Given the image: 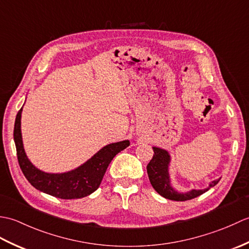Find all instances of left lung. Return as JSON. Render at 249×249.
Segmentation results:
<instances>
[{
	"label": "left lung",
	"instance_id": "8db88e82",
	"mask_svg": "<svg viewBox=\"0 0 249 249\" xmlns=\"http://www.w3.org/2000/svg\"><path fill=\"white\" fill-rule=\"evenodd\" d=\"M153 151H154V155H153V158L150 160L149 165L146 166L147 176H149L153 188L160 196H162L163 198L174 201H186L199 197L200 195H202L206 190H209V188L199 190L193 189L192 192L186 194L176 192L170 185V178H169L168 172L170 155H169L167 151L160 149V147H153ZM218 182L219 179H215L212 183H210V187L215 186Z\"/></svg>",
	"mask_w": 249,
	"mask_h": 249
}]
</instances>
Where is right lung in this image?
<instances>
[{"label": "right lung", "instance_id": "obj_1", "mask_svg": "<svg viewBox=\"0 0 249 249\" xmlns=\"http://www.w3.org/2000/svg\"><path fill=\"white\" fill-rule=\"evenodd\" d=\"M21 111L22 108L16 116L14 127V140L19 166L32 186L56 198L78 199L94 193L102 183L106 170L113 157L129 145L128 140L111 143L104 146L91 160L75 170L61 174L46 173L32 165L25 155L20 128Z\"/></svg>", "mask_w": 249, "mask_h": 249}]
</instances>
